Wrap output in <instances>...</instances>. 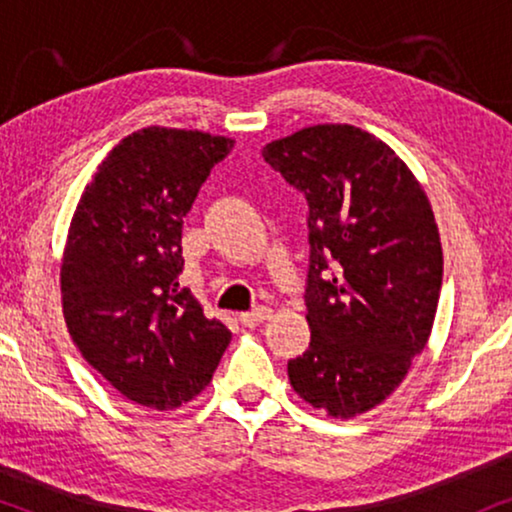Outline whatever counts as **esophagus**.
I'll list each match as a JSON object with an SVG mask.
<instances>
[{"label": "esophagus", "instance_id": "esophagus-1", "mask_svg": "<svg viewBox=\"0 0 512 512\" xmlns=\"http://www.w3.org/2000/svg\"><path fill=\"white\" fill-rule=\"evenodd\" d=\"M270 314H272V310L270 307H256V310H251V312H244V314H240V321L247 328H254V326H258V324H263V321H268L270 319Z\"/></svg>", "mask_w": 512, "mask_h": 512}]
</instances>
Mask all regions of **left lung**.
<instances>
[{"label":"left lung","instance_id":"left-lung-1","mask_svg":"<svg viewBox=\"0 0 512 512\" xmlns=\"http://www.w3.org/2000/svg\"><path fill=\"white\" fill-rule=\"evenodd\" d=\"M307 200L310 347L293 391L333 417L382 403L426 347L443 284L429 198L408 165L354 125H312L263 149Z\"/></svg>","mask_w":512,"mask_h":512}]
</instances>
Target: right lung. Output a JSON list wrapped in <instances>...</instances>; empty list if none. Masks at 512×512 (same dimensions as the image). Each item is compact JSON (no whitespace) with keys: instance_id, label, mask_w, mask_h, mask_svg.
Instances as JSON below:
<instances>
[{"instance_id":"add662e5","label":"right lung","mask_w":512,"mask_h":512,"mask_svg":"<svg viewBox=\"0 0 512 512\" xmlns=\"http://www.w3.org/2000/svg\"><path fill=\"white\" fill-rule=\"evenodd\" d=\"M233 139L144 128L83 191L62 256V312L90 366L130 401L174 410L212 380L233 335L188 289L181 226Z\"/></svg>"}]
</instances>
